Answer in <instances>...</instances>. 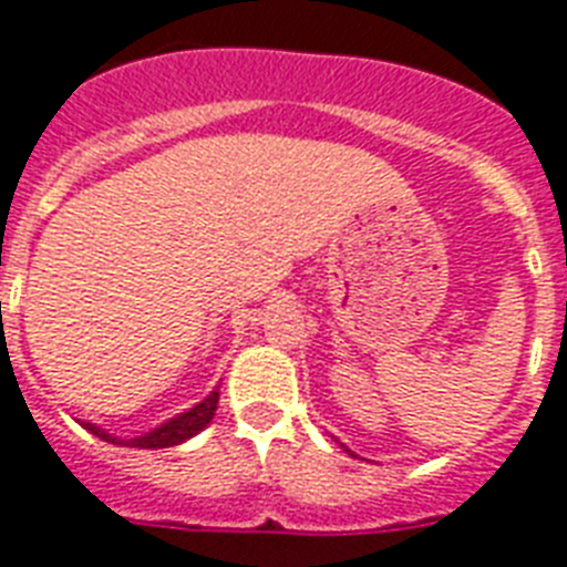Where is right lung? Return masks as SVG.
<instances>
[{
  "instance_id": "add662e5",
  "label": "right lung",
  "mask_w": 567,
  "mask_h": 567,
  "mask_svg": "<svg viewBox=\"0 0 567 567\" xmlns=\"http://www.w3.org/2000/svg\"><path fill=\"white\" fill-rule=\"evenodd\" d=\"M216 404H219V392H210V395H207L202 404H196L189 412H181L178 419L166 421V424L155 427L152 433H146V436L128 439L125 445H131V447H172V445H181V442H187L189 436H196L198 430H205L207 424H210V419L216 415ZM87 430H90V433H96L99 439H104V442L122 445V439H113L111 433H104V430L93 427V424H87Z\"/></svg>"
}]
</instances>
